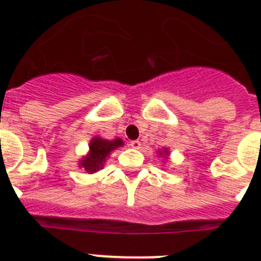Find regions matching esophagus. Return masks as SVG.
I'll return each mask as SVG.
<instances>
[{
	"instance_id": "obj_1",
	"label": "esophagus",
	"mask_w": 261,
	"mask_h": 261,
	"mask_svg": "<svg viewBox=\"0 0 261 261\" xmlns=\"http://www.w3.org/2000/svg\"><path fill=\"white\" fill-rule=\"evenodd\" d=\"M130 146L133 147V149H140L141 147V142L138 141V140H135V141H130Z\"/></svg>"
}]
</instances>
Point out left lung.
Wrapping results in <instances>:
<instances>
[{"label":"left lung","instance_id":"8db88e82","mask_svg":"<svg viewBox=\"0 0 261 261\" xmlns=\"http://www.w3.org/2000/svg\"><path fill=\"white\" fill-rule=\"evenodd\" d=\"M163 156V158L167 161L168 155H170V150H168V147H163V149H161V150H158V156Z\"/></svg>","mask_w":261,"mask_h":261}]
</instances>
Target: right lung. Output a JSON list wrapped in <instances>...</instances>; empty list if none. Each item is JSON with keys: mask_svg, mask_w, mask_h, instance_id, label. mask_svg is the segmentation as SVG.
Segmentation results:
<instances>
[{"mask_svg": "<svg viewBox=\"0 0 261 261\" xmlns=\"http://www.w3.org/2000/svg\"><path fill=\"white\" fill-rule=\"evenodd\" d=\"M124 145L121 138H115V140H107L100 136H94L90 140L89 151L86 155H84L78 162V167L84 168L85 171L89 174L99 171L105 167V163L110 154L117 147H121Z\"/></svg>", "mask_w": 261, "mask_h": 261, "instance_id": "add662e5", "label": "right lung"}]
</instances>
